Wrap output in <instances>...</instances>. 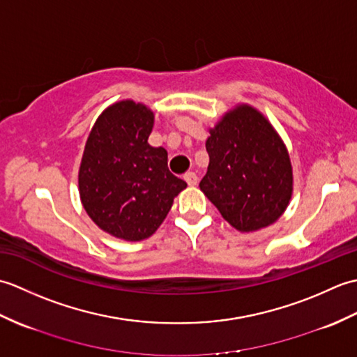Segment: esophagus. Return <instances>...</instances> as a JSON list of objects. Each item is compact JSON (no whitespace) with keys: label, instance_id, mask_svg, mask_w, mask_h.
<instances>
[{"label":"esophagus","instance_id":"obj_1","mask_svg":"<svg viewBox=\"0 0 357 357\" xmlns=\"http://www.w3.org/2000/svg\"><path fill=\"white\" fill-rule=\"evenodd\" d=\"M184 179L188 185H196L198 184V176H196L195 172H187L184 174Z\"/></svg>","mask_w":357,"mask_h":357}]
</instances>
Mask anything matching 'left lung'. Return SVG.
<instances>
[{
	"label": "left lung",
	"mask_w": 357,
	"mask_h": 357,
	"mask_svg": "<svg viewBox=\"0 0 357 357\" xmlns=\"http://www.w3.org/2000/svg\"><path fill=\"white\" fill-rule=\"evenodd\" d=\"M201 190L227 222L256 231L282 216L293 193L285 144L261 112L239 104L210 128Z\"/></svg>",
	"instance_id": "obj_1"
}]
</instances>
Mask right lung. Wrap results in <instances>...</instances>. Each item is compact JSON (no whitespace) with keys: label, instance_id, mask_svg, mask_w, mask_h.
<instances>
[{"label":"right lung","instance_id":"right-lung-1","mask_svg":"<svg viewBox=\"0 0 357 357\" xmlns=\"http://www.w3.org/2000/svg\"><path fill=\"white\" fill-rule=\"evenodd\" d=\"M155 115L132 100L98 116L82 153V207L105 233L124 241L151 236L187 187L167 167V150L147 142Z\"/></svg>","mask_w":357,"mask_h":357}]
</instances>
